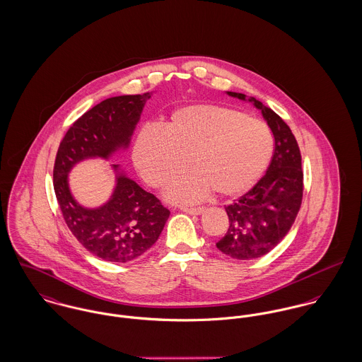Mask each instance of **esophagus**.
I'll return each mask as SVG.
<instances>
[{
	"label": "esophagus",
	"instance_id": "34e87169",
	"mask_svg": "<svg viewBox=\"0 0 362 362\" xmlns=\"http://www.w3.org/2000/svg\"><path fill=\"white\" fill-rule=\"evenodd\" d=\"M182 211L189 215H201L204 212V208H182Z\"/></svg>",
	"mask_w": 362,
	"mask_h": 362
}]
</instances>
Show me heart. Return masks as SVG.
Returning a JSON list of instances; mask_svg holds the SVG:
<instances>
[{
	"instance_id": "b5f03b06",
	"label": "heart",
	"mask_w": 362,
	"mask_h": 362,
	"mask_svg": "<svg viewBox=\"0 0 362 362\" xmlns=\"http://www.w3.org/2000/svg\"><path fill=\"white\" fill-rule=\"evenodd\" d=\"M273 151L269 128L244 112L216 105H193L173 112L164 129L144 128L135 141L140 176L156 189L165 187L187 168L193 173L169 186L176 204L195 202L214 190L237 197L256 183Z\"/></svg>"
}]
</instances>
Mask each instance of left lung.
I'll return each mask as SVG.
<instances>
[{
    "label": "left lung",
    "mask_w": 362,
    "mask_h": 362,
    "mask_svg": "<svg viewBox=\"0 0 362 362\" xmlns=\"http://www.w3.org/2000/svg\"><path fill=\"white\" fill-rule=\"evenodd\" d=\"M227 95L253 103L274 136V154L266 175L247 194L224 206L230 226L216 243L228 257L252 260L276 248L298 216L303 198L302 156L291 128L277 112L244 93Z\"/></svg>",
    "instance_id": "left-lung-1"
}]
</instances>
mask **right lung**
Listing matches in <instances>:
<instances>
[{"label": "right lung", "mask_w": 362, "mask_h": 362, "mask_svg": "<svg viewBox=\"0 0 362 362\" xmlns=\"http://www.w3.org/2000/svg\"><path fill=\"white\" fill-rule=\"evenodd\" d=\"M151 93L109 98L83 114L60 141L54 167V189L70 231L83 248L114 263L135 260L158 240L169 218L160 199L112 165L115 187L107 202L85 208L71 194L69 173L88 158L109 160L128 148L140 114Z\"/></svg>", "instance_id": "right-lung-1"}]
</instances>
